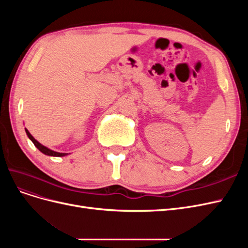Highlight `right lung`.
Returning a JSON list of instances; mask_svg holds the SVG:
<instances>
[{
    "label": "right lung",
    "instance_id": "obj_1",
    "mask_svg": "<svg viewBox=\"0 0 248 248\" xmlns=\"http://www.w3.org/2000/svg\"><path fill=\"white\" fill-rule=\"evenodd\" d=\"M26 132H27V136L29 137V139L33 141V144L37 147V149H38L39 151H41L43 154L49 155V156H59V157H62V156L67 155V153H59V152H55V151H52V150H50V149H48V148H46V147H44L43 145H41V144H40L39 141H37V140H36L31 136V133H30L27 129H26Z\"/></svg>",
    "mask_w": 248,
    "mask_h": 248
}]
</instances>
